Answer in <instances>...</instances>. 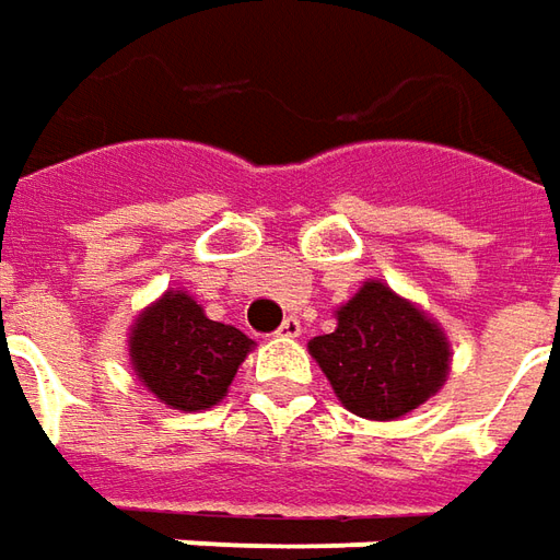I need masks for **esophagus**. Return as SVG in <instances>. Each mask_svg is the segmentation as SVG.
I'll return each instance as SVG.
<instances>
[{
    "instance_id": "1",
    "label": "esophagus",
    "mask_w": 560,
    "mask_h": 560,
    "mask_svg": "<svg viewBox=\"0 0 560 560\" xmlns=\"http://www.w3.org/2000/svg\"><path fill=\"white\" fill-rule=\"evenodd\" d=\"M277 335H280V338H299V335H302V323L295 317H287L283 319V326L277 329Z\"/></svg>"
}]
</instances>
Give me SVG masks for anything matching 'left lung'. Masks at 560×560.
<instances>
[{
  "mask_svg": "<svg viewBox=\"0 0 560 560\" xmlns=\"http://www.w3.org/2000/svg\"><path fill=\"white\" fill-rule=\"evenodd\" d=\"M335 331L307 341L338 402L357 418L399 420L445 387L451 341L420 304L365 280L335 311Z\"/></svg>",
  "mask_w": 560,
  "mask_h": 560,
  "instance_id": "obj_1",
  "label": "left lung"
}]
</instances>
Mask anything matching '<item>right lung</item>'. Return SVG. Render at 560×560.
Here are the masks:
<instances>
[{
  "mask_svg": "<svg viewBox=\"0 0 560 560\" xmlns=\"http://www.w3.org/2000/svg\"><path fill=\"white\" fill-rule=\"evenodd\" d=\"M253 347L256 341L241 329L207 317L185 289H167L127 331L137 381L158 402L185 415L222 402Z\"/></svg>",
  "mask_w": 560,
  "mask_h": 560,
  "instance_id": "right-lung-1",
  "label": "right lung"
}]
</instances>
